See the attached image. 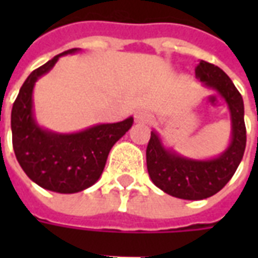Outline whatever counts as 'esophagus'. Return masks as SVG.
<instances>
[{"label":"esophagus","instance_id":"1","mask_svg":"<svg viewBox=\"0 0 258 258\" xmlns=\"http://www.w3.org/2000/svg\"><path fill=\"white\" fill-rule=\"evenodd\" d=\"M135 121H138V123H149L151 121V114L145 110H137L135 112Z\"/></svg>","mask_w":258,"mask_h":258}]
</instances>
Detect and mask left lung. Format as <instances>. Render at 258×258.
Listing matches in <instances>:
<instances>
[{"instance_id":"1","label":"left lung","mask_w":258,"mask_h":258,"mask_svg":"<svg viewBox=\"0 0 258 258\" xmlns=\"http://www.w3.org/2000/svg\"><path fill=\"white\" fill-rule=\"evenodd\" d=\"M195 74L205 87L217 91L227 103L231 116L228 148L213 159H189L163 145L155 130L146 148V166L152 182L163 192L185 200L207 199L221 190L232 178L246 148L243 99L232 80L218 66L205 60L198 63Z\"/></svg>"}]
</instances>
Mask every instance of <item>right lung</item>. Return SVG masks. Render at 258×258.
I'll list each match as a JSON object with an SVG mask.
<instances>
[{
  "label": "right lung",
  "mask_w": 258,
  "mask_h": 258,
  "mask_svg": "<svg viewBox=\"0 0 258 258\" xmlns=\"http://www.w3.org/2000/svg\"><path fill=\"white\" fill-rule=\"evenodd\" d=\"M79 48L53 56L26 79L11 113L12 145L20 167L41 188L58 194H76L94 185L102 175L112 146L134 123L128 117L112 124L60 134L38 125L33 109L36 81L55 66L60 56L79 52Z\"/></svg>",
  "instance_id": "obj_1"
}]
</instances>
